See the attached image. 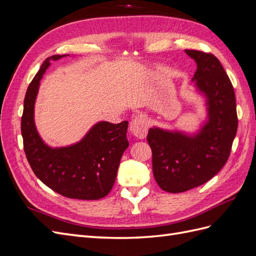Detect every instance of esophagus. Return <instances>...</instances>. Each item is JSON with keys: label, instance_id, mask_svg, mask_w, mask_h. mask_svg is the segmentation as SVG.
<instances>
[{"label": "esophagus", "instance_id": "esophagus-1", "mask_svg": "<svg viewBox=\"0 0 256 256\" xmlns=\"http://www.w3.org/2000/svg\"><path fill=\"white\" fill-rule=\"evenodd\" d=\"M147 129H148V125H147L145 116L142 114L136 115L134 120L131 122L130 130L132 134L138 138H144L147 134Z\"/></svg>", "mask_w": 256, "mask_h": 256}]
</instances>
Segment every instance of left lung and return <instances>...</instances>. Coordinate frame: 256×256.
<instances>
[{
  "label": "left lung",
  "mask_w": 256,
  "mask_h": 256,
  "mask_svg": "<svg viewBox=\"0 0 256 256\" xmlns=\"http://www.w3.org/2000/svg\"><path fill=\"white\" fill-rule=\"evenodd\" d=\"M184 52L198 64L193 80L207 98L209 120L194 136L148 130L154 180L170 193L188 191L212 180L226 164L238 127L234 88L220 60L208 52Z\"/></svg>",
  "instance_id": "8db88e82"
}]
</instances>
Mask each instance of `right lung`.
<instances>
[{"instance_id":"add662e5","label":"right lung","mask_w":256,"mask_h":256,"mask_svg":"<svg viewBox=\"0 0 256 256\" xmlns=\"http://www.w3.org/2000/svg\"><path fill=\"white\" fill-rule=\"evenodd\" d=\"M53 56L42 67L26 92L21 118L23 148L34 174L58 194L76 200H99L109 194L120 158L129 145L128 122H100L82 141L69 147L50 148L38 136L34 124V102L40 81Z\"/></svg>"}]
</instances>
